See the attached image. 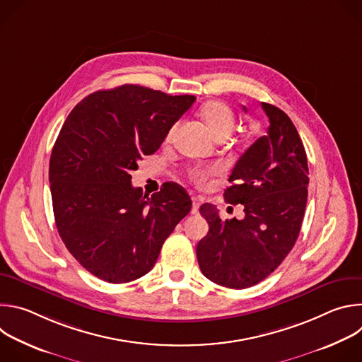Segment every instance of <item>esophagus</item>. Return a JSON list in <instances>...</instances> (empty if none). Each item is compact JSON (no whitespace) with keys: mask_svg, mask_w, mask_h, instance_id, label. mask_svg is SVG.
<instances>
[{"mask_svg":"<svg viewBox=\"0 0 362 362\" xmlns=\"http://www.w3.org/2000/svg\"><path fill=\"white\" fill-rule=\"evenodd\" d=\"M199 206L200 200L197 197H192V215H196L199 212Z\"/></svg>","mask_w":362,"mask_h":362,"instance_id":"34e87169","label":"esophagus"}]
</instances>
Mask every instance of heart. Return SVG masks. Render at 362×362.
Segmentation results:
<instances>
[{
  "label": "heart",
  "instance_id": "1",
  "mask_svg": "<svg viewBox=\"0 0 362 362\" xmlns=\"http://www.w3.org/2000/svg\"><path fill=\"white\" fill-rule=\"evenodd\" d=\"M200 116L204 120V123L208 124L209 130L212 132V134L216 139L228 137L230 134V132L233 130L235 115H233L232 109L223 101L216 100V101L206 103V105H203L200 109ZM172 133H173V129L170 130L169 136ZM192 177L197 183H203L206 180V177H208V172L196 169L192 172Z\"/></svg>",
  "mask_w": 362,
  "mask_h": 362
}]
</instances>
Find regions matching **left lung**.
<instances>
[{
  "mask_svg": "<svg viewBox=\"0 0 362 362\" xmlns=\"http://www.w3.org/2000/svg\"><path fill=\"white\" fill-rule=\"evenodd\" d=\"M268 134L257 139L236 162L225 200L243 204L242 219L222 221L204 203L200 215L209 232L196 247L202 274L212 282L245 289L269 276L293 247L308 197V160L292 120L262 103ZM246 110V109H245Z\"/></svg>",
  "mask_w": 362,
  "mask_h": 362,
  "instance_id": "obj_1",
  "label": "left lung"
}]
</instances>
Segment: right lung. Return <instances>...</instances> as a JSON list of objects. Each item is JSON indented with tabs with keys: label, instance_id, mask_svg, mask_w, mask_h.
I'll list each match as a JSON object with an SVG mask.
<instances>
[{
	"label": "right lung",
	"instance_id": "obj_1",
	"mask_svg": "<svg viewBox=\"0 0 362 362\" xmlns=\"http://www.w3.org/2000/svg\"><path fill=\"white\" fill-rule=\"evenodd\" d=\"M194 95L136 84L98 90L71 110L49 159L57 230L91 275L126 284L146 275L192 200L175 183L150 197L132 186L137 162L156 151Z\"/></svg>",
	"mask_w": 362,
	"mask_h": 362
}]
</instances>
